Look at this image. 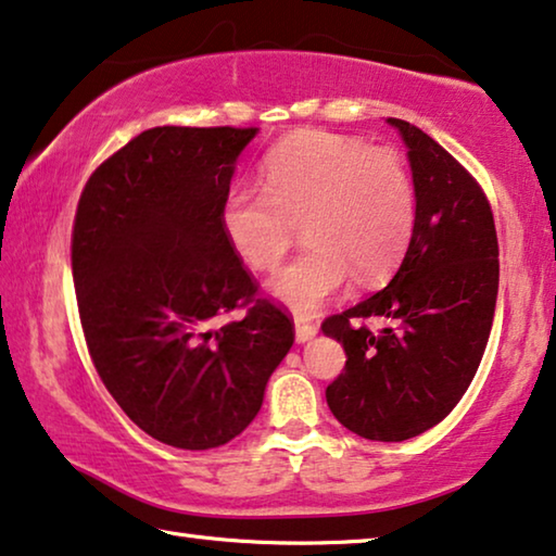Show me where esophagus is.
<instances>
[{"label": "esophagus", "mask_w": 556, "mask_h": 556, "mask_svg": "<svg viewBox=\"0 0 556 556\" xmlns=\"http://www.w3.org/2000/svg\"><path fill=\"white\" fill-rule=\"evenodd\" d=\"M294 334H296V342H300V344L309 342V339H314V334H317V325H312V321H306V319H296L294 321Z\"/></svg>", "instance_id": "34e87169"}]
</instances>
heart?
Wrapping results in <instances>:
<instances>
[{
    "instance_id": "1",
    "label": "heart",
    "mask_w": 556,
    "mask_h": 556,
    "mask_svg": "<svg viewBox=\"0 0 556 556\" xmlns=\"http://www.w3.org/2000/svg\"><path fill=\"white\" fill-rule=\"evenodd\" d=\"M417 217L407 164L394 149L334 131H296L271 149L264 187H237L222 206L231 250L275 269L304 227L306 250L269 279L296 314H314L352 277L382 285L400 267Z\"/></svg>"
}]
</instances>
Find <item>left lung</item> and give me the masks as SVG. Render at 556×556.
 <instances>
[{
  "mask_svg": "<svg viewBox=\"0 0 556 556\" xmlns=\"http://www.w3.org/2000/svg\"><path fill=\"white\" fill-rule=\"evenodd\" d=\"M417 217L407 254L384 289L325 319L346 352L327 387L334 417L364 439L404 442L450 414L482 362L500 289V244L490 202L475 177L432 137L404 119ZM390 327L369 332L362 318Z\"/></svg>",
  "mask_w": 556,
  "mask_h": 556,
  "instance_id": "1",
  "label": "left lung"
}]
</instances>
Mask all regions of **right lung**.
<instances>
[{"label":"right lung","mask_w":556,"mask_h":556,"mask_svg":"<svg viewBox=\"0 0 556 556\" xmlns=\"http://www.w3.org/2000/svg\"><path fill=\"white\" fill-rule=\"evenodd\" d=\"M256 127H154L89 177L72 277L92 362L124 414L177 450L242 434L294 325L231 250L222 206ZM251 304L244 320L216 317Z\"/></svg>","instance_id":"right-lung-1"}]
</instances>
